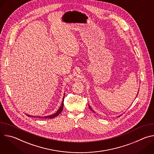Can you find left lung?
Returning a JSON list of instances; mask_svg holds the SVG:
<instances>
[{
    "label": "left lung",
    "instance_id": "1",
    "mask_svg": "<svg viewBox=\"0 0 154 154\" xmlns=\"http://www.w3.org/2000/svg\"><path fill=\"white\" fill-rule=\"evenodd\" d=\"M138 94H137V95H138ZM88 106H89V108H90V109H91V111H92V112H94V111H93V109H92V108H91V106H90V105H88ZM119 116H118V117H119Z\"/></svg>",
    "mask_w": 154,
    "mask_h": 154
}]
</instances>
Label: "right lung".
Returning a JSON list of instances; mask_svg holds the SVG:
<instances>
[{
  "mask_svg": "<svg viewBox=\"0 0 154 154\" xmlns=\"http://www.w3.org/2000/svg\"><path fill=\"white\" fill-rule=\"evenodd\" d=\"M64 96H63V101H62V103H61V105L60 106V107L59 108V109H58V111L55 113H54V114H53V115H49V116H44V117H42V116H30V115H27L26 114V115L27 116H32V117H35V118H45V119H52V118H55V117H57L61 112H62V110H63V105H64Z\"/></svg>",
  "mask_w": 154,
  "mask_h": 154,
  "instance_id": "1",
  "label": "right lung"
}]
</instances>
